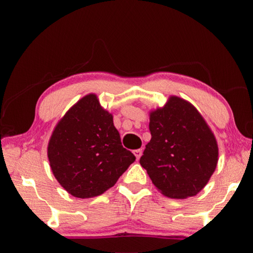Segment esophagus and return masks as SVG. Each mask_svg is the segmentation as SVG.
<instances>
[{"label": "esophagus", "mask_w": 253, "mask_h": 253, "mask_svg": "<svg viewBox=\"0 0 253 253\" xmlns=\"http://www.w3.org/2000/svg\"><path fill=\"white\" fill-rule=\"evenodd\" d=\"M142 153H143L142 149H136V151H134V154H135L137 160H139L140 156H142Z\"/></svg>", "instance_id": "esophagus-1"}]
</instances>
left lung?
Returning a JSON list of instances; mask_svg holds the SVG:
<instances>
[{"mask_svg": "<svg viewBox=\"0 0 253 253\" xmlns=\"http://www.w3.org/2000/svg\"><path fill=\"white\" fill-rule=\"evenodd\" d=\"M152 138L139 163L154 185L170 199L202 191L216 169L219 147L202 115L187 100L170 96L149 113Z\"/></svg>", "mask_w": 253, "mask_h": 253, "instance_id": "left-lung-1", "label": "left lung"}]
</instances>
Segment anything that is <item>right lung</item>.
Here are the masks:
<instances>
[{"mask_svg": "<svg viewBox=\"0 0 253 253\" xmlns=\"http://www.w3.org/2000/svg\"><path fill=\"white\" fill-rule=\"evenodd\" d=\"M48 158L60 185L79 199L113 187L136 160L123 147L113 115L95 93L81 98L60 119L50 137Z\"/></svg>", "mask_w": 253, "mask_h": 253, "instance_id": "add662e5", "label": "right lung"}]
</instances>
